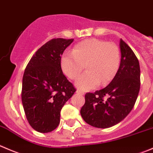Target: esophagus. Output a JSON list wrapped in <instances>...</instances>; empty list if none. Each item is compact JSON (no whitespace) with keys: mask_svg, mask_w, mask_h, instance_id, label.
<instances>
[{"mask_svg":"<svg viewBox=\"0 0 153 153\" xmlns=\"http://www.w3.org/2000/svg\"><path fill=\"white\" fill-rule=\"evenodd\" d=\"M76 93H78V94H79V95H84V92H81V90H77V91H76Z\"/></svg>","mask_w":153,"mask_h":153,"instance_id":"34e87169","label":"esophagus"}]
</instances>
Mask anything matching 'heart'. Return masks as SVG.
Returning <instances> with one entry per match:
<instances>
[{"mask_svg":"<svg viewBox=\"0 0 153 153\" xmlns=\"http://www.w3.org/2000/svg\"><path fill=\"white\" fill-rule=\"evenodd\" d=\"M120 62L117 45L97 39L84 40L75 45L72 52L65 53L60 63L65 75L73 80L84 69L87 72L75 81V86L83 91L105 84L117 73Z\"/></svg>","mask_w":153,"mask_h":153,"instance_id":"heart-1","label":"heart"}]
</instances>
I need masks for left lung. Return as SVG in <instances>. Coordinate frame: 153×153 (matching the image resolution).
<instances>
[{
  "instance_id": "8db88e82",
  "label": "left lung",
  "mask_w": 153,
  "mask_h": 153,
  "mask_svg": "<svg viewBox=\"0 0 153 153\" xmlns=\"http://www.w3.org/2000/svg\"><path fill=\"white\" fill-rule=\"evenodd\" d=\"M120 48V64L114 79L105 88L85 95L81 115L93 127L106 128L117 125L126 117L137 100L140 87L139 61L122 39Z\"/></svg>"
}]
</instances>
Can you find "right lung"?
I'll use <instances>...</instances> for the list:
<instances>
[{"instance_id":"right-lung-1","label":"right lung","mask_w":153,"mask_h":153,"mask_svg":"<svg viewBox=\"0 0 153 153\" xmlns=\"http://www.w3.org/2000/svg\"><path fill=\"white\" fill-rule=\"evenodd\" d=\"M74 39H52L37 50L22 79V101L30 126L48 133L60 124V111L76 90L61 69L63 51Z\"/></svg>"}]
</instances>
